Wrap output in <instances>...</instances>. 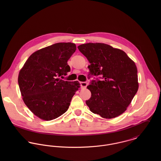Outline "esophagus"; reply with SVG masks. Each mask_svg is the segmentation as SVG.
Listing matches in <instances>:
<instances>
[{"label": "esophagus", "mask_w": 161, "mask_h": 161, "mask_svg": "<svg viewBox=\"0 0 161 161\" xmlns=\"http://www.w3.org/2000/svg\"><path fill=\"white\" fill-rule=\"evenodd\" d=\"M80 86L82 88H86L87 86V83L86 82H80Z\"/></svg>", "instance_id": "34e87169"}]
</instances>
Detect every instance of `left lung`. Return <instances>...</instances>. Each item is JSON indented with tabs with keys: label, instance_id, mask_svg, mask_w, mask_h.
Returning a JSON list of instances; mask_svg holds the SVG:
<instances>
[{
	"label": "left lung",
	"instance_id": "1",
	"mask_svg": "<svg viewBox=\"0 0 161 161\" xmlns=\"http://www.w3.org/2000/svg\"><path fill=\"white\" fill-rule=\"evenodd\" d=\"M91 64L90 74L101 75L87 88L91 97L86 100L90 110L103 118L123 114L138 91V70L123 51L104 43H89L77 47Z\"/></svg>",
	"mask_w": 161,
	"mask_h": 161
}]
</instances>
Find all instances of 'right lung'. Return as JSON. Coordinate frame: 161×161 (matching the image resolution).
Returning a JSON list of instances; mask_svg holds the SVG:
<instances>
[{
	"mask_svg": "<svg viewBox=\"0 0 161 161\" xmlns=\"http://www.w3.org/2000/svg\"><path fill=\"white\" fill-rule=\"evenodd\" d=\"M76 50L72 43H58L34 52L18 77L25 104L39 118L49 121L64 114L80 86L63 77L70 71L68 61Z\"/></svg>",
	"mask_w": 161,
	"mask_h": 161,
	"instance_id": "1",
	"label": "right lung"
}]
</instances>
